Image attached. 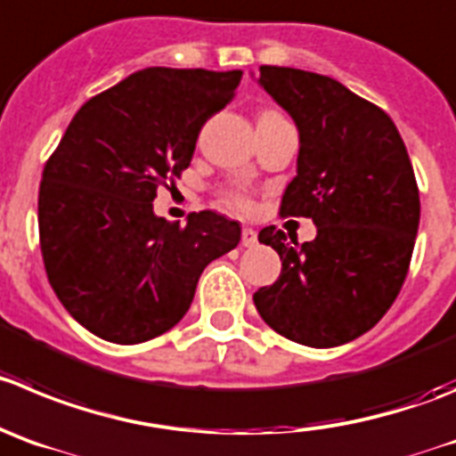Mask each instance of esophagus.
<instances>
[{"label":"esophagus","mask_w":456,"mask_h":456,"mask_svg":"<svg viewBox=\"0 0 456 456\" xmlns=\"http://www.w3.org/2000/svg\"><path fill=\"white\" fill-rule=\"evenodd\" d=\"M240 242H242V245H245V248H254V245H256V242H258L256 232H254L252 227H242Z\"/></svg>","instance_id":"obj_1"}]
</instances>
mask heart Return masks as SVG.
Wrapping results in <instances>:
<instances>
[{"label":"heart","instance_id":"heart-1","mask_svg":"<svg viewBox=\"0 0 456 456\" xmlns=\"http://www.w3.org/2000/svg\"><path fill=\"white\" fill-rule=\"evenodd\" d=\"M272 112V110H267ZM223 202L227 207L236 208V211H252V198L242 189H236V186H229V189L223 191Z\"/></svg>","mask_w":456,"mask_h":456}]
</instances>
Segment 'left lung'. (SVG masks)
Instances as JSON below:
<instances>
[{"label":"left lung","mask_w":456,"mask_h":456,"mask_svg":"<svg viewBox=\"0 0 456 456\" xmlns=\"http://www.w3.org/2000/svg\"><path fill=\"white\" fill-rule=\"evenodd\" d=\"M258 80L299 127L297 177L279 214L313 218L317 236L299 245L261 229L281 276L254 304L283 338L339 346L373 329L405 283L420 218L414 168L389 114L335 78L263 65Z\"/></svg>","instance_id":"8db88e82"}]
</instances>
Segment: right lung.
<instances>
[{
	"label": "right lung",
	"instance_id": "1",
	"mask_svg": "<svg viewBox=\"0 0 456 456\" xmlns=\"http://www.w3.org/2000/svg\"><path fill=\"white\" fill-rule=\"evenodd\" d=\"M240 78V69L137 71L92 96L46 159L42 261L89 333L139 344L170 330L204 267L240 240V224L216 211H193L186 224L152 214L157 189L189 168L200 130L232 103Z\"/></svg>",
	"mask_w": 456,
	"mask_h": 456
}]
</instances>
